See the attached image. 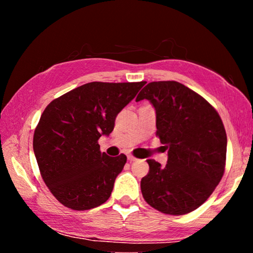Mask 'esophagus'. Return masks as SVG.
Segmentation results:
<instances>
[{
  "mask_svg": "<svg viewBox=\"0 0 253 253\" xmlns=\"http://www.w3.org/2000/svg\"><path fill=\"white\" fill-rule=\"evenodd\" d=\"M127 158H128V161H130V162H134V161L137 160V158L135 156H132V155H128Z\"/></svg>",
  "mask_w": 253,
  "mask_h": 253,
  "instance_id": "34e87169",
  "label": "esophagus"
}]
</instances>
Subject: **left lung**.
Listing matches in <instances>:
<instances>
[{"mask_svg": "<svg viewBox=\"0 0 253 253\" xmlns=\"http://www.w3.org/2000/svg\"><path fill=\"white\" fill-rule=\"evenodd\" d=\"M156 111V136L169 149L168 164L147 160L140 181L144 200L157 211L183 215L201 207L224 174L226 132L220 115L199 93L177 81H153L136 101Z\"/></svg>", "mask_w": 253, "mask_h": 253, "instance_id": "obj_1", "label": "left lung"}]
</instances>
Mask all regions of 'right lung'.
Segmentation results:
<instances>
[{
	"mask_svg": "<svg viewBox=\"0 0 253 253\" xmlns=\"http://www.w3.org/2000/svg\"><path fill=\"white\" fill-rule=\"evenodd\" d=\"M145 84L93 81L46 106L33 151L45 185L65 207L84 211L109 199L127 157L101 153L98 139L113 131L119 111Z\"/></svg>",
	"mask_w": 253,
	"mask_h": 253,
	"instance_id": "obj_1",
	"label": "right lung"
}]
</instances>
